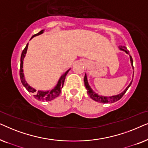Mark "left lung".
Here are the masks:
<instances>
[{
  "label": "left lung",
  "mask_w": 148,
  "mask_h": 148,
  "mask_svg": "<svg viewBox=\"0 0 148 148\" xmlns=\"http://www.w3.org/2000/svg\"><path fill=\"white\" fill-rule=\"evenodd\" d=\"M119 48L121 50H123V51L126 52L127 54H129V57H130V61H131V66H132V67L133 69V58H132V57H131V56H130V54H129V50H127V48L124 46H119ZM132 82H133V80L131 81L129 86L127 87V88L125 89V90L123 91V92H121V94L115 95V96H100V95H98V94H96V92H94V90H93L91 88L90 85H89L88 78H87V75L85 74V77H84L85 86H86V88L87 90V92H88L89 96H90V97L92 99V100L96 101V102L103 103V104H106V103H113V102H116V101L120 100V99L123 96V95L125 94V92H127V90H128V88L131 86V83H132Z\"/></svg>",
  "instance_id": "left-lung-1"
}]
</instances>
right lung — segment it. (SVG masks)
<instances>
[{"label": "right lung", "mask_w": 148, "mask_h": 148, "mask_svg": "<svg viewBox=\"0 0 148 148\" xmlns=\"http://www.w3.org/2000/svg\"><path fill=\"white\" fill-rule=\"evenodd\" d=\"M44 32V29L41 30L39 33L35 34L32 36L31 39H32L35 36H39L40 34H43ZM30 39V40H31ZM27 47H28V43L27 45H26L25 48H24V50L22 52L21 56V64H20V71H19V75H20V79H21V83L23 84V86L25 87L29 92L33 93L34 98L36 99H37L38 100L40 101H51L54 99H55L56 98L59 96L60 92H61V89L62 87H63L64 85V79H65V77L66 76V75L69 71L71 69L66 71L64 73L63 75H62L61 77H60L59 79H58L57 84L54 87V88H52V90H47V91H43V90H36V89L32 88L29 86V84H27V82H26L25 77H24V74H23V60L24 58H25V54L27 53Z\"/></svg>", "instance_id": "1"}]
</instances>
